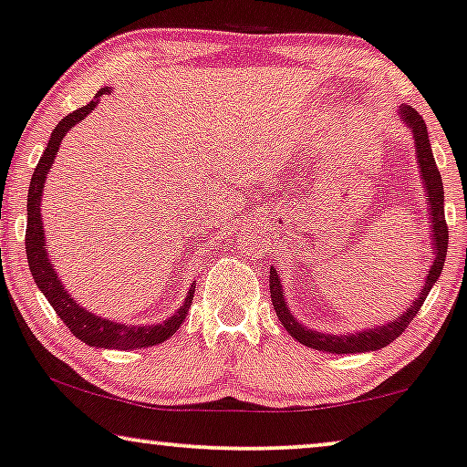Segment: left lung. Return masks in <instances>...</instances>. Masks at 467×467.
I'll list each match as a JSON object with an SVG mask.
<instances>
[{
	"instance_id": "8db88e82",
	"label": "left lung",
	"mask_w": 467,
	"mask_h": 467,
	"mask_svg": "<svg viewBox=\"0 0 467 467\" xmlns=\"http://www.w3.org/2000/svg\"><path fill=\"white\" fill-rule=\"evenodd\" d=\"M400 116L405 118L407 125L411 127L414 131V140H416V150H418V165H420V176L427 185V196L431 200V233H433V245H435V261L433 267H431L427 282H424L420 297L416 299L414 304L407 308L399 318L386 323L381 327H373V329H364V332L358 334H349V336H332V334H318L312 332V329L299 326L295 321V317L288 312L286 304H285V295H282V286L280 280H277L275 269L271 267L269 271V293H271V302H274V310L277 318H280L282 326L286 327V332L293 336L295 340H299L306 347H312V349L318 351H329V353H364V351H377L381 347L390 345L392 340H397L400 334L405 332L407 326L414 321V317L420 310V306L427 299V295L431 288H433L435 282L441 274V267H444L446 261V252H448V223L444 217V185H441V174L435 165L433 152H431V144H429V133H427V125H424L422 116H418V111L414 108H407L403 105L400 108Z\"/></svg>"
}]
</instances>
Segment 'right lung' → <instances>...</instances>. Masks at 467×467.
<instances>
[{
	"mask_svg": "<svg viewBox=\"0 0 467 467\" xmlns=\"http://www.w3.org/2000/svg\"><path fill=\"white\" fill-rule=\"evenodd\" d=\"M109 88H101L97 97L84 108L75 109L73 114L64 116L57 127L53 129L49 144L40 157L32 174V182H29V193H27V228H26V252H27V263L29 271H32L34 282H36L40 291L47 297V302L53 306L56 315L67 323V327L77 336L79 340H84L90 347H103V349H141V347H152L159 342L168 340L176 329L181 327V323L185 321L187 312L192 308L193 293L196 286L192 285L190 293H187L185 304L181 306V310L174 317H170L165 323L159 326H120V323L108 321L101 318L86 308H81L73 297L67 293V288L60 285L57 274L53 271L49 256L45 252V230L43 222H40V193H43L47 172H49L56 152L60 149V141L67 135L68 129H73L77 122L84 120L97 105L101 94H108Z\"/></svg>",
	"mask_w": 467,
	"mask_h": 467,
	"instance_id": "obj_1",
	"label": "right lung"
}]
</instances>
